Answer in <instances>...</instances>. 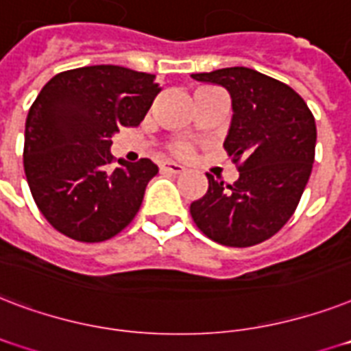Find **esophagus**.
I'll use <instances>...</instances> for the list:
<instances>
[{
  "label": "esophagus",
  "mask_w": 351,
  "mask_h": 351,
  "mask_svg": "<svg viewBox=\"0 0 351 351\" xmlns=\"http://www.w3.org/2000/svg\"><path fill=\"white\" fill-rule=\"evenodd\" d=\"M161 170L162 172H170V173H181L184 170V167H181V165H178V162L165 161L161 162Z\"/></svg>",
  "instance_id": "34e87169"
}]
</instances>
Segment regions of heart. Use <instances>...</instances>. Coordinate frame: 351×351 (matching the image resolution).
Segmentation results:
<instances>
[{"label": "heart", "mask_w": 351, "mask_h": 351, "mask_svg": "<svg viewBox=\"0 0 351 351\" xmlns=\"http://www.w3.org/2000/svg\"><path fill=\"white\" fill-rule=\"evenodd\" d=\"M173 150L178 152L179 156H189L190 150H192V148H190V145H184V143H179V145L173 146Z\"/></svg>", "instance_id": "1"}]
</instances>
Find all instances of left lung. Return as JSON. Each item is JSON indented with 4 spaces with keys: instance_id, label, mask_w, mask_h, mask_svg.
<instances>
[{
    "instance_id": "1",
    "label": "left lung",
    "mask_w": 351,
    "mask_h": 351,
    "mask_svg": "<svg viewBox=\"0 0 351 351\" xmlns=\"http://www.w3.org/2000/svg\"><path fill=\"white\" fill-rule=\"evenodd\" d=\"M192 78L230 93L234 113L223 148L240 172L232 184L206 173L208 189L190 205L192 219L221 245H258L297 210L315 161V117L295 89L249 67Z\"/></svg>"
}]
</instances>
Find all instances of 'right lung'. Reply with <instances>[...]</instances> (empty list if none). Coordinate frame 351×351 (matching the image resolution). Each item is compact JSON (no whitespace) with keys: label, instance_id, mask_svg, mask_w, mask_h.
<instances>
[{"label":"right lung","instance_id":"right-lung-1","mask_svg":"<svg viewBox=\"0 0 351 351\" xmlns=\"http://www.w3.org/2000/svg\"><path fill=\"white\" fill-rule=\"evenodd\" d=\"M159 91L154 75L121 65L69 69L43 86L27 115L23 168L58 232L99 243L132 223L159 168L150 159L111 168V137L138 126Z\"/></svg>","mask_w":351,"mask_h":351}]
</instances>
